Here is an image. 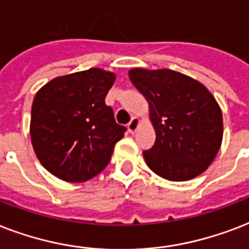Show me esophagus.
Here are the masks:
<instances>
[{
  "label": "esophagus",
  "mask_w": 249,
  "mask_h": 249,
  "mask_svg": "<svg viewBox=\"0 0 249 249\" xmlns=\"http://www.w3.org/2000/svg\"><path fill=\"white\" fill-rule=\"evenodd\" d=\"M139 124H140V119H139L138 117H132L130 123L127 124V128H128V131H130L131 134H134V132H136V130L139 128Z\"/></svg>",
  "instance_id": "34e87169"
}]
</instances>
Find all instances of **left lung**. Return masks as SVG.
Returning a JSON list of instances; mask_svg holds the SVG:
<instances>
[{"instance_id": "1", "label": "left lung", "mask_w": 249, "mask_h": 249, "mask_svg": "<svg viewBox=\"0 0 249 249\" xmlns=\"http://www.w3.org/2000/svg\"><path fill=\"white\" fill-rule=\"evenodd\" d=\"M131 82L149 104L156 131L152 149L142 152L161 178L183 182L207 170L223 136L222 111L201 83L169 69H131Z\"/></svg>"}]
</instances>
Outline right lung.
<instances>
[{"label":"right lung","instance_id":"obj_1","mask_svg":"<svg viewBox=\"0 0 249 249\" xmlns=\"http://www.w3.org/2000/svg\"><path fill=\"white\" fill-rule=\"evenodd\" d=\"M114 82V72L92 67L52 79L37 90L31 110V142L51 174L80 183L107 167L126 131L105 104Z\"/></svg>","mask_w":249,"mask_h":249}]
</instances>
